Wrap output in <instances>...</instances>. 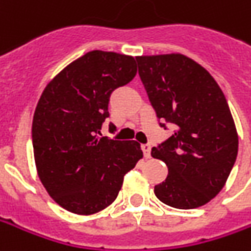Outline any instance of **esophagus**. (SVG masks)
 <instances>
[{
    "mask_svg": "<svg viewBox=\"0 0 251 251\" xmlns=\"http://www.w3.org/2000/svg\"><path fill=\"white\" fill-rule=\"evenodd\" d=\"M141 148H142V152H144V156L148 159L151 158V145L150 144H142L141 145Z\"/></svg>",
    "mask_w": 251,
    "mask_h": 251,
    "instance_id": "1",
    "label": "esophagus"
}]
</instances>
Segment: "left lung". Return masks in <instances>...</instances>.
Listing matches in <instances>:
<instances>
[{
  "label": "left lung",
  "instance_id": "obj_1",
  "mask_svg": "<svg viewBox=\"0 0 251 251\" xmlns=\"http://www.w3.org/2000/svg\"><path fill=\"white\" fill-rule=\"evenodd\" d=\"M135 60L160 127H173V135L151 152L169 169L155 196L178 209L201 207L222 190L236 162L239 138L225 95L204 67L183 54Z\"/></svg>",
  "mask_w": 251,
  "mask_h": 251
}]
</instances>
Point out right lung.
Instances as JSON below:
<instances>
[{
  "label": "right lung",
  "instance_id": "add662e5",
  "mask_svg": "<svg viewBox=\"0 0 251 251\" xmlns=\"http://www.w3.org/2000/svg\"><path fill=\"white\" fill-rule=\"evenodd\" d=\"M135 74L134 57L93 50L67 65L42 93L32 124L34 162L44 188L64 209L91 215L109 207L124 175L142 158L135 141L99 137L111 92Z\"/></svg>",
  "mask_w": 251,
  "mask_h": 251
}]
</instances>
